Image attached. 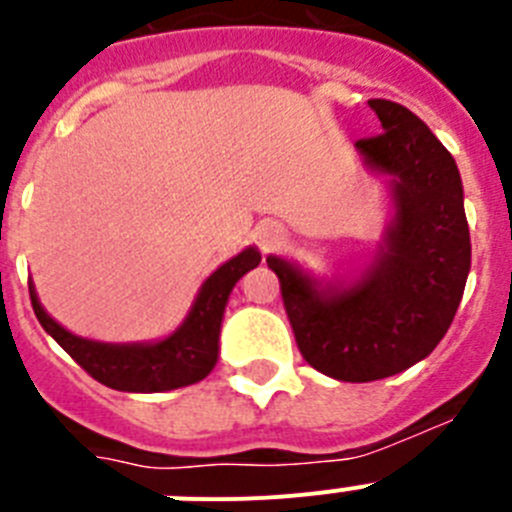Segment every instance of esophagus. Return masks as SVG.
<instances>
[{"label": "esophagus", "mask_w": 512, "mask_h": 512, "mask_svg": "<svg viewBox=\"0 0 512 512\" xmlns=\"http://www.w3.org/2000/svg\"><path fill=\"white\" fill-rule=\"evenodd\" d=\"M279 241H282V230L279 228H274V225H271V228L261 230V243H264V246H274V243H279Z\"/></svg>", "instance_id": "1"}]
</instances>
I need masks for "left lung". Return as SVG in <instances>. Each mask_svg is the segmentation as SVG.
<instances>
[{"instance_id":"8db88e82","label":"left lung","mask_w":512,"mask_h":512,"mask_svg":"<svg viewBox=\"0 0 512 512\" xmlns=\"http://www.w3.org/2000/svg\"><path fill=\"white\" fill-rule=\"evenodd\" d=\"M382 133L356 140L366 166L395 176V223L379 259L348 289H320L269 256L302 359L341 382L405 372L438 346L456 315L472 241L456 161L418 115L369 99Z\"/></svg>"}]
</instances>
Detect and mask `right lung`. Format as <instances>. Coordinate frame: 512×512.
<instances>
[{
	"label": "right lung",
	"mask_w": 512,
	"mask_h": 512,
	"mask_svg": "<svg viewBox=\"0 0 512 512\" xmlns=\"http://www.w3.org/2000/svg\"><path fill=\"white\" fill-rule=\"evenodd\" d=\"M261 253L256 248H246L235 259L202 284L200 295L194 300L192 312L182 323V328L158 343H128L112 346L79 338L56 323L40 307L35 289L30 284V300L45 333L56 338L58 346L76 361V364L102 382L104 387L120 392H166L176 387L200 382L212 372L217 361V341H220V323L228 305L230 289L235 282L259 266Z\"/></svg>",
	"instance_id": "1"
}]
</instances>
